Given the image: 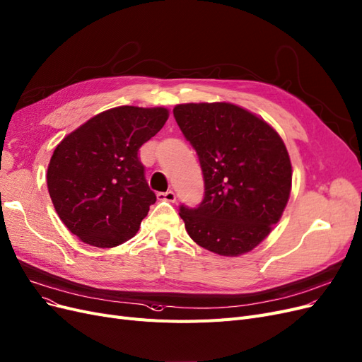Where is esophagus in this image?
Segmentation results:
<instances>
[{
  "label": "esophagus",
  "instance_id": "obj_1",
  "mask_svg": "<svg viewBox=\"0 0 362 362\" xmlns=\"http://www.w3.org/2000/svg\"><path fill=\"white\" fill-rule=\"evenodd\" d=\"M157 197H158V201H166V202H175V199H177L175 193H173L172 190L160 192V193H157Z\"/></svg>",
  "mask_w": 362,
  "mask_h": 362
}]
</instances>
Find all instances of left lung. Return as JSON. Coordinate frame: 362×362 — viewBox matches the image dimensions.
<instances>
[{"mask_svg":"<svg viewBox=\"0 0 362 362\" xmlns=\"http://www.w3.org/2000/svg\"><path fill=\"white\" fill-rule=\"evenodd\" d=\"M201 161L205 196L180 208L185 230L206 250L236 257L272 232L288 205L292 163L280 134L253 112L228 102L173 107Z\"/></svg>","mask_w":362,"mask_h":362,"instance_id":"left-lung-1","label":"left lung"}]
</instances>
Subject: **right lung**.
<instances>
[{
    "label": "right lung",
    "instance_id": "1",
    "mask_svg": "<svg viewBox=\"0 0 362 362\" xmlns=\"http://www.w3.org/2000/svg\"><path fill=\"white\" fill-rule=\"evenodd\" d=\"M169 109L118 106L62 139L47 166V190L66 228L93 247L112 248L139 230L156 202L139 148L156 136Z\"/></svg>",
    "mask_w": 362,
    "mask_h": 362
}]
</instances>
